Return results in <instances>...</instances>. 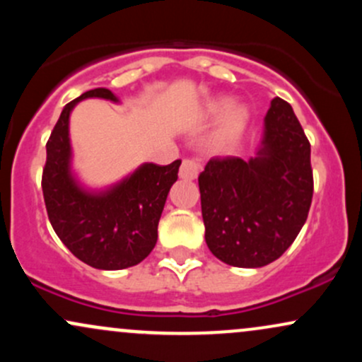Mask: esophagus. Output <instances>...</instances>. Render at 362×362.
<instances>
[{
	"label": "esophagus",
	"mask_w": 362,
	"mask_h": 362,
	"mask_svg": "<svg viewBox=\"0 0 362 362\" xmlns=\"http://www.w3.org/2000/svg\"><path fill=\"white\" fill-rule=\"evenodd\" d=\"M199 170H201V163L197 160H184L178 175L182 180H195L199 175Z\"/></svg>",
	"instance_id": "1"
}]
</instances>
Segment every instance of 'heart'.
Masks as SVG:
<instances>
[{"label": "heart", "mask_w": 362, "mask_h": 362, "mask_svg": "<svg viewBox=\"0 0 362 362\" xmlns=\"http://www.w3.org/2000/svg\"><path fill=\"white\" fill-rule=\"evenodd\" d=\"M197 119L202 122L216 120V127L209 138V144L214 151H231L243 138L250 122V110L242 102H231L230 97L216 95L207 98L197 112Z\"/></svg>", "instance_id": "heart-1"}]
</instances>
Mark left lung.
<instances>
[{"label":"left lung","instance_id":"1","mask_svg":"<svg viewBox=\"0 0 362 362\" xmlns=\"http://www.w3.org/2000/svg\"><path fill=\"white\" fill-rule=\"evenodd\" d=\"M310 143L293 107L271 102L255 156L213 158L199 175L206 243L233 267L271 264L291 247L313 197Z\"/></svg>","mask_w":362,"mask_h":362}]
</instances>
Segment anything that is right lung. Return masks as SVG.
Returning <instances> with one entry per match:
<instances>
[{"label":"right lung","instance_id":"1","mask_svg":"<svg viewBox=\"0 0 362 362\" xmlns=\"http://www.w3.org/2000/svg\"><path fill=\"white\" fill-rule=\"evenodd\" d=\"M103 98L119 103L107 88L88 90L61 112L45 149L42 192L49 221L74 257L100 271L138 265L155 248L158 221L182 161L167 167L143 163L122 180L90 189L73 170L69 117L78 102Z\"/></svg>","mask_w":362,"mask_h":362}]
</instances>
